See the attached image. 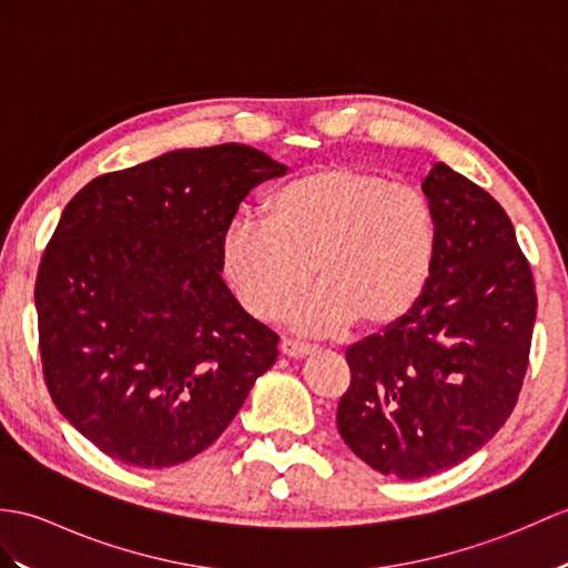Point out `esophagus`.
<instances>
[{
    "instance_id": "esophagus-1",
    "label": "esophagus",
    "mask_w": 568,
    "mask_h": 568,
    "mask_svg": "<svg viewBox=\"0 0 568 568\" xmlns=\"http://www.w3.org/2000/svg\"><path fill=\"white\" fill-rule=\"evenodd\" d=\"M281 351L287 355V358H305L314 348L310 344H302V341H293V338H283L281 341Z\"/></svg>"
}]
</instances>
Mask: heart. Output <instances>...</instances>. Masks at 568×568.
<instances>
[{
    "label": "heart",
    "mask_w": 568,
    "mask_h": 568,
    "mask_svg": "<svg viewBox=\"0 0 568 568\" xmlns=\"http://www.w3.org/2000/svg\"><path fill=\"white\" fill-rule=\"evenodd\" d=\"M263 217L222 232L220 271L240 305L275 320L307 287L293 322L310 334L397 326L424 297L438 254L430 197L358 164H324L275 189ZM313 273L310 274L308 271Z\"/></svg>",
    "instance_id": "b5f03b06"
}]
</instances>
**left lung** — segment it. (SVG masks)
Segmentation results:
<instances>
[{
	"mask_svg": "<svg viewBox=\"0 0 568 568\" xmlns=\"http://www.w3.org/2000/svg\"><path fill=\"white\" fill-rule=\"evenodd\" d=\"M438 254L418 305L348 346L336 426L373 469L420 479L450 469L506 424L530 358L537 295L516 230L494 197L435 164Z\"/></svg>",
	"mask_w": 568,
	"mask_h": 568,
	"instance_id": "1",
	"label": "left lung"
}]
</instances>
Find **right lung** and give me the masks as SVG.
<instances>
[{"label":"right lung","instance_id":"obj_1","mask_svg":"<svg viewBox=\"0 0 568 568\" xmlns=\"http://www.w3.org/2000/svg\"><path fill=\"white\" fill-rule=\"evenodd\" d=\"M285 171L236 142L176 150L97 176L62 210L36 278L38 346L52 402L101 453L186 463L278 358L222 281L220 240Z\"/></svg>","mask_w":568,"mask_h":568}]
</instances>
